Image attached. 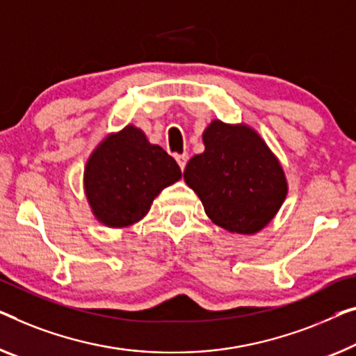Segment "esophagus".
Returning a JSON list of instances; mask_svg holds the SVG:
<instances>
[{
	"instance_id": "1",
	"label": "esophagus",
	"mask_w": 356,
	"mask_h": 356,
	"mask_svg": "<svg viewBox=\"0 0 356 356\" xmlns=\"http://www.w3.org/2000/svg\"><path fill=\"white\" fill-rule=\"evenodd\" d=\"M176 160H177V163H179V166H180V169H185V164H187V160H188V155L187 153H182V155H176Z\"/></svg>"
}]
</instances>
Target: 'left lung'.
Wrapping results in <instances>:
<instances>
[{"label": "left lung", "instance_id": "8db88e82", "mask_svg": "<svg viewBox=\"0 0 356 356\" xmlns=\"http://www.w3.org/2000/svg\"><path fill=\"white\" fill-rule=\"evenodd\" d=\"M204 152L184 171L216 225L241 235L262 230L288 193L277 156L256 131L214 120L203 132Z\"/></svg>", "mask_w": 356, "mask_h": 356}]
</instances>
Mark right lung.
<instances>
[{
  "label": "right lung",
  "mask_w": 356,
  "mask_h": 356,
  "mask_svg": "<svg viewBox=\"0 0 356 356\" xmlns=\"http://www.w3.org/2000/svg\"><path fill=\"white\" fill-rule=\"evenodd\" d=\"M180 177L176 160L129 124L105 137L89 156L84 192L97 220L121 229L140 220L158 193Z\"/></svg>",
  "instance_id": "1"
}]
</instances>
